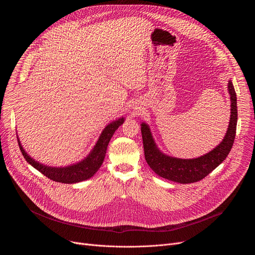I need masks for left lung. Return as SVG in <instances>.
<instances>
[{"label":"left lung","mask_w":255,"mask_h":255,"mask_svg":"<svg viewBox=\"0 0 255 255\" xmlns=\"http://www.w3.org/2000/svg\"><path fill=\"white\" fill-rule=\"evenodd\" d=\"M228 92L231 100V115L224 139L214 149L200 157L184 159L163 153L157 147L149 126L144 122L141 123L145 159L157 175L179 184L196 183L225 160L233 146L237 125V98L231 81L228 82Z\"/></svg>","instance_id":"obj_1"}]
</instances>
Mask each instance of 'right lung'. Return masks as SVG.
<instances>
[{
	"instance_id": "right-lung-1",
	"label": "right lung",
	"mask_w": 255,
	"mask_h": 255,
	"mask_svg": "<svg viewBox=\"0 0 255 255\" xmlns=\"http://www.w3.org/2000/svg\"><path fill=\"white\" fill-rule=\"evenodd\" d=\"M124 121H125V118L122 117V118H119L118 120L111 122L110 124H108L104 128L96 145L92 149V151L89 153V155L84 159H82L81 161L75 164L67 165V166H60V167L48 166L36 161L30 155H28V153L24 150L18 135H17V139H18L20 150L24 158L34 168L43 173L48 178L54 181H57V183L76 184V183H80V181L91 178L99 170L106 156V151H107L109 142H110L115 131L119 128V126H121L124 123Z\"/></svg>"
}]
</instances>
